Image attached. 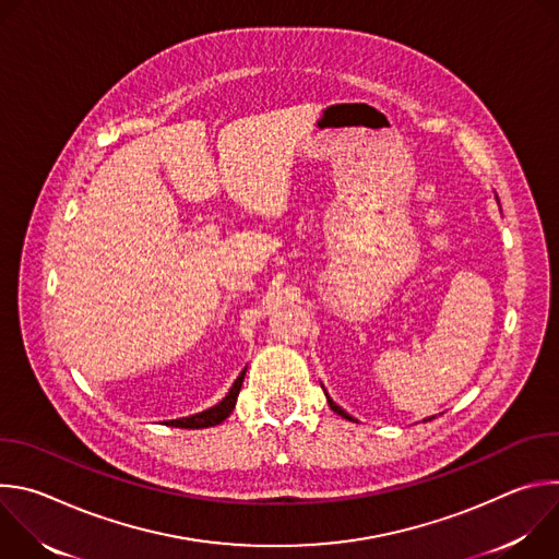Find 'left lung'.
Wrapping results in <instances>:
<instances>
[{
	"label": "left lung",
	"instance_id": "1",
	"mask_svg": "<svg viewBox=\"0 0 559 559\" xmlns=\"http://www.w3.org/2000/svg\"><path fill=\"white\" fill-rule=\"evenodd\" d=\"M325 395H328V393H325ZM328 403H330V407H332V412H336V414H338V416H343V418H347V420H352V416H349V414H347V412H345V409H341V407H338V405H336V403H334V401H332V397H330V395H328Z\"/></svg>",
	"mask_w": 559,
	"mask_h": 559
}]
</instances>
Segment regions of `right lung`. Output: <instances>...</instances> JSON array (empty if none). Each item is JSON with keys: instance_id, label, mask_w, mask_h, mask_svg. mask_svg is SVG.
I'll list each match as a JSON object with an SVG mask.
<instances>
[{"instance_id": "1", "label": "right lung", "mask_w": 559, "mask_h": 559, "mask_svg": "<svg viewBox=\"0 0 559 559\" xmlns=\"http://www.w3.org/2000/svg\"><path fill=\"white\" fill-rule=\"evenodd\" d=\"M248 369V367H246ZM246 369L238 373V378L234 380V384L229 386L227 395L223 397V401L201 414H194V416H188V418H179V420H170L173 427H179V429H203V427H214V425H221L234 409L236 405V397H238V391H241L243 386V378H246Z\"/></svg>"}]
</instances>
